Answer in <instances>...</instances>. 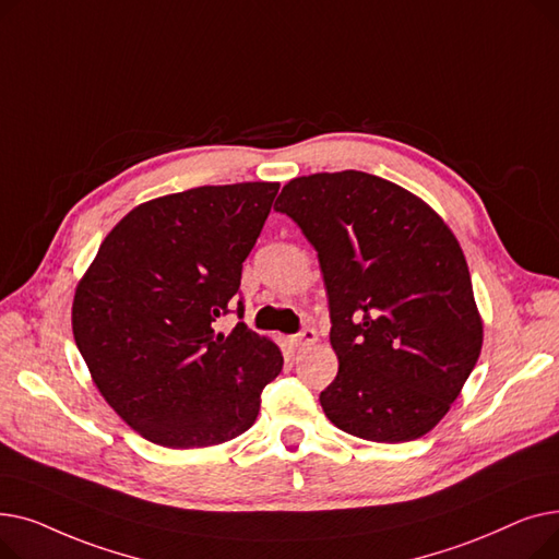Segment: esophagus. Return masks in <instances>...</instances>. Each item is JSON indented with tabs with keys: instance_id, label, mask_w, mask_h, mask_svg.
Listing matches in <instances>:
<instances>
[{
	"instance_id": "obj_1",
	"label": "esophagus",
	"mask_w": 559,
	"mask_h": 559,
	"mask_svg": "<svg viewBox=\"0 0 559 559\" xmlns=\"http://www.w3.org/2000/svg\"><path fill=\"white\" fill-rule=\"evenodd\" d=\"M317 342V331L314 329H304L299 335H292L289 337V344L295 346V348H306V346H310V344H314Z\"/></svg>"
}]
</instances>
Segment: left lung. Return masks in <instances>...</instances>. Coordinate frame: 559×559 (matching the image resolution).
<instances>
[{
    "mask_svg": "<svg viewBox=\"0 0 559 559\" xmlns=\"http://www.w3.org/2000/svg\"><path fill=\"white\" fill-rule=\"evenodd\" d=\"M274 209L314 247L340 360L326 417L369 442H413L460 396L483 348L472 276L428 203L346 169L292 179Z\"/></svg>",
    "mask_w": 559,
    "mask_h": 559,
    "instance_id": "left-lung-1",
    "label": "left lung"
}]
</instances>
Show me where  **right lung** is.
I'll list each match as a JSON object with an SVG mask.
<instances>
[{
	"label": "right lung",
	"mask_w": 559,
	"mask_h": 559,
	"mask_svg": "<svg viewBox=\"0 0 559 559\" xmlns=\"http://www.w3.org/2000/svg\"><path fill=\"white\" fill-rule=\"evenodd\" d=\"M278 188L203 186L140 203L76 285L72 333L95 385L154 444L201 449L242 435L283 369L278 346L245 321L215 333ZM235 312L242 319V301Z\"/></svg>",
	"instance_id": "right-lung-1"
}]
</instances>
